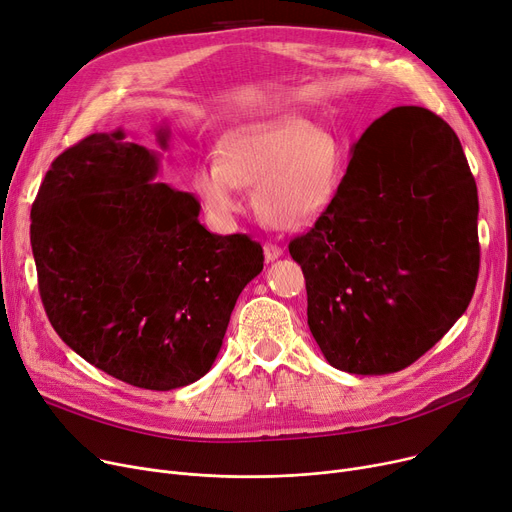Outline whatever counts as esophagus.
I'll return each mask as SVG.
<instances>
[{
  "instance_id": "esophagus-1",
  "label": "esophagus",
  "mask_w": 512,
  "mask_h": 512,
  "mask_svg": "<svg viewBox=\"0 0 512 512\" xmlns=\"http://www.w3.org/2000/svg\"><path fill=\"white\" fill-rule=\"evenodd\" d=\"M263 255H265V261H276L282 257V249L278 245H274V242H265L263 245Z\"/></svg>"
}]
</instances>
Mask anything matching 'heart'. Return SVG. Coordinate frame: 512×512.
Wrapping results in <instances>:
<instances>
[{"label": "heart", "mask_w": 512, "mask_h": 512, "mask_svg": "<svg viewBox=\"0 0 512 512\" xmlns=\"http://www.w3.org/2000/svg\"><path fill=\"white\" fill-rule=\"evenodd\" d=\"M342 178V147L309 120L276 116L222 134L215 161H201L193 188L211 218L226 226L242 209L238 188H253V207L272 228L294 232L319 220Z\"/></svg>", "instance_id": "1"}]
</instances>
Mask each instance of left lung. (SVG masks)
Wrapping results in <instances>:
<instances>
[{
	"label": "left lung",
	"mask_w": 512,
	"mask_h": 512,
	"mask_svg": "<svg viewBox=\"0 0 512 512\" xmlns=\"http://www.w3.org/2000/svg\"><path fill=\"white\" fill-rule=\"evenodd\" d=\"M477 213L467 157L442 118L402 105L365 128L334 201L288 245L332 367L400 371L454 326L477 282Z\"/></svg>",
	"instance_id": "1"
}]
</instances>
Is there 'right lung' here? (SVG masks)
<instances>
[{
  "instance_id": "right-lung-1",
  "label": "right lung",
  "mask_w": 512,
  "mask_h": 512,
  "mask_svg": "<svg viewBox=\"0 0 512 512\" xmlns=\"http://www.w3.org/2000/svg\"><path fill=\"white\" fill-rule=\"evenodd\" d=\"M170 124L155 128L161 151ZM95 132L56 157L31 211L53 330L130 386L174 390L211 369L238 294L263 270L247 234L199 222L195 195L155 182L161 153Z\"/></svg>"
}]
</instances>
